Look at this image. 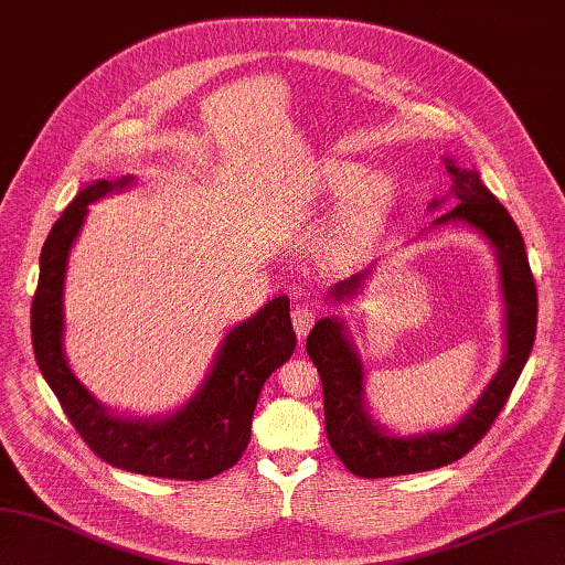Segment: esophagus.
<instances>
[{
	"label": "esophagus",
	"instance_id": "1",
	"mask_svg": "<svg viewBox=\"0 0 565 565\" xmlns=\"http://www.w3.org/2000/svg\"><path fill=\"white\" fill-rule=\"evenodd\" d=\"M291 320H294V330H296V337L300 339V342H303V339L308 337V332H310V327L315 324V310L310 308V306H296L294 310H291Z\"/></svg>",
	"mask_w": 565,
	"mask_h": 565
}]
</instances>
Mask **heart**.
Here are the masks:
<instances>
[{
	"instance_id": "obj_1",
	"label": "heart",
	"mask_w": 565,
	"mask_h": 565,
	"mask_svg": "<svg viewBox=\"0 0 565 565\" xmlns=\"http://www.w3.org/2000/svg\"><path fill=\"white\" fill-rule=\"evenodd\" d=\"M310 192L320 204H342L349 200L337 238L339 243H351L392 212L399 185L390 173L371 175V168L365 163L327 159L315 168Z\"/></svg>"
}]
</instances>
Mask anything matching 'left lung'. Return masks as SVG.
Listing matches in <instances>:
<instances>
[{
	"label": "left lung",
	"mask_w": 565,
	"mask_h": 565,
	"mask_svg": "<svg viewBox=\"0 0 565 565\" xmlns=\"http://www.w3.org/2000/svg\"><path fill=\"white\" fill-rule=\"evenodd\" d=\"M445 170L452 180L457 206L436 218L438 223L465 221L487 238L498 257L501 288L505 303V356L495 377L481 392L477 404L452 428L416 433V436H392L377 426L363 402V365L347 334L344 320L322 318L308 334L306 351L322 380L324 395V430L332 450L351 475L363 479H383L416 475L450 465L465 457L487 436V430L501 414L510 392L530 359L536 334V286L524 253L522 235L510 218L508 209L483 185L477 170L460 168L445 156ZM440 202H433L438 206ZM373 269H363L330 288V298H356Z\"/></svg>",
	"instance_id": "obj_1"
}]
</instances>
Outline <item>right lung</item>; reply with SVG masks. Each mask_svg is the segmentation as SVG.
Segmentation results:
<instances>
[{
    "label": "right lung",
    "instance_id": "obj_1",
    "mask_svg": "<svg viewBox=\"0 0 565 565\" xmlns=\"http://www.w3.org/2000/svg\"><path fill=\"white\" fill-rule=\"evenodd\" d=\"M129 182H135L132 175L115 182L96 180L76 194L52 226L31 306L33 353L64 414L103 462L161 479H212L241 460L250 443L259 390L296 349L288 296L269 300L250 320L233 327L204 385L182 409L163 418L110 414L78 383L64 359L62 294L70 250L84 226L88 204L113 190L129 188Z\"/></svg>",
    "mask_w": 565,
    "mask_h": 565
}]
</instances>
